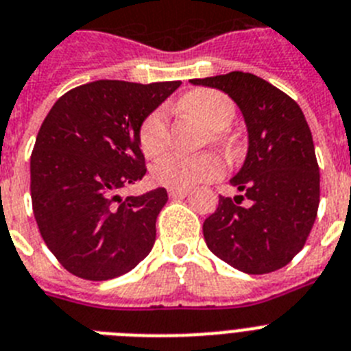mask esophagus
Listing matches in <instances>:
<instances>
[{"label": "esophagus", "instance_id": "obj_1", "mask_svg": "<svg viewBox=\"0 0 351 351\" xmlns=\"http://www.w3.org/2000/svg\"><path fill=\"white\" fill-rule=\"evenodd\" d=\"M189 189H169L171 198H185V196H189Z\"/></svg>", "mask_w": 351, "mask_h": 351}]
</instances>
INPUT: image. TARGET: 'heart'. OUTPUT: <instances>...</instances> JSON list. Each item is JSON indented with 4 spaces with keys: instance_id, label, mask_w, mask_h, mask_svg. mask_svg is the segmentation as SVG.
I'll return each instance as SVG.
<instances>
[{
    "instance_id": "1",
    "label": "heart",
    "mask_w": 351,
    "mask_h": 351,
    "mask_svg": "<svg viewBox=\"0 0 351 351\" xmlns=\"http://www.w3.org/2000/svg\"><path fill=\"white\" fill-rule=\"evenodd\" d=\"M178 108L208 128V139L226 152H234L235 141L225 130L235 117V103L216 89H194L184 94ZM167 144V119L162 108L153 110L139 128V146L146 157H157ZM153 178L171 189H189L223 176L225 166L214 153L185 157L169 153L153 166Z\"/></svg>"
}]
</instances>
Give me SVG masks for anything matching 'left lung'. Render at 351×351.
I'll return each mask as SVG.
<instances>
[{"instance_id":"1","label":"left lung","mask_w":351,"mask_h":351,"mask_svg":"<svg viewBox=\"0 0 351 351\" xmlns=\"http://www.w3.org/2000/svg\"><path fill=\"white\" fill-rule=\"evenodd\" d=\"M239 105L250 146L244 166L230 180L241 191L219 196L203 223L205 243L216 257L250 275L289 264L305 246L319 207V166L312 134L293 98L252 73L194 78ZM248 199L250 206H241Z\"/></svg>"}]
</instances>
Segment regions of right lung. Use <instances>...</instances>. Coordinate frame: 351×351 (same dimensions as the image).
I'll return each instance as SVG.
<instances>
[{"label": "right lung", "instance_id": "1", "mask_svg": "<svg viewBox=\"0 0 351 351\" xmlns=\"http://www.w3.org/2000/svg\"><path fill=\"white\" fill-rule=\"evenodd\" d=\"M182 82L98 80L57 99L30 158L34 216L49 252L85 280L125 275L155 244L166 189L119 198L146 175L143 121Z\"/></svg>", "mask_w": 351, "mask_h": 351}]
</instances>
